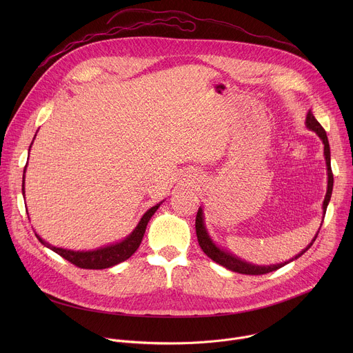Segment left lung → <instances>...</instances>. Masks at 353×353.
I'll return each instance as SVG.
<instances>
[{"label": "left lung", "instance_id": "1", "mask_svg": "<svg viewBox=\"0 0 353 353\" xmlns=\"http://www.w3.org/2000/svg\"><path fill=\"white\" fill-rule=\"evenodd\" d=\"M306 127L312 131H314L319 138L321 139V142L324 143V158H325V165H327V192H325V198H324V203H323V221H324V215L328 207V203L331 199V194H332V187H334V176H332V170H331V154H330V143H328V138H327V132L324 131V128L321 127V124L316 120V117L313 116V113L309 110L307 116H306ZM323 225V223H321ZM321 228V226H320ZM195 232H196V239L199 243V247L203 248L204 253L215 263H218L219 265L233 271V272H239V274H245V275H263V274H268L272 271H276L279 268H282L283 265L289 264L290 261L299 259L300 256H303L306 251L313 245L314 240L317 239V234L320 232L316 233V236L313 237L312 243L300 251L297 256H294L292 260L276 264V265H256V264H251L245 260H241L240 257H237L236 254H232L230 251L219 247L212 237L208 233V229L205 226V221H204V211L203 208H198L196 212V218H195Z\"/></svg>", "mask_w": 353, "mask_h": 353}]
</instances>
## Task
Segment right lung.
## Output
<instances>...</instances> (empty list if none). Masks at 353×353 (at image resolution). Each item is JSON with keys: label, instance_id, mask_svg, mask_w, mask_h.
Returning a JSON list of instances; mask_svg holds the SVG:
<instances>
[{"label": "right lung", "instance_id": "1", "mask_svg": "<svg viewBox=\"0 0 353 353\" xmlns=\"http://www.w3.org/2000/svg\"><path fill=\"white\" fill-rule=\"evenodd\" d=\"M32 143H30V146H32ZM29 150H30V148H29ZM25 172H26V166H25L23 177H22V194L23 195H25ZM162 203H163V201H162ZM162 203H159V204L154 205L150 210H148L142 215L137 228L127 237H124L120 241H116V243H112V244H108V245H103V247H99V248H94V250H88V251H83V250L79 251L78 250V251H75V250L56 247V245H52V244H48L47 241H44L37 233H34V234H36V237L39 239V241L41 244H44L50 250H53L54 253H57L59 256H61L63 259H65L71 264H74L79 268H85V270H105V268L114 267V265L128 260L135 253L137 248L139 247V244L142 241V237L145 234V229H146V225H148L149 219L152 218V215L158 211V208L161 207Z\"/></svg>", "mask_w": 353, "mask_h": 353}]
</instances>
